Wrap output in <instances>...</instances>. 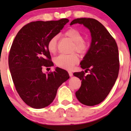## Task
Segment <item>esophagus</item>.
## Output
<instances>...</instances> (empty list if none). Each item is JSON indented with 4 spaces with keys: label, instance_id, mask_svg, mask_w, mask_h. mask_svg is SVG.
<instances>
[{
    "label": "esophagus",
    "instance_id": "esophagus-1",
    "mask_svg": "<svg viewBox=\"0 0 131 131\" xmlns=\"http://www.w3.org/2000/svg\"><path fill=\"white\" fill-rule=\"evenodd\" d=\"M69 76H70V77H71V76H73V73L71 72V71H69Z\"/></svg>",
    "mask_w": 131,
    "mask_h": 131
}]
</instances>
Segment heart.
Instances as JSON below:
<instances>
[{"label":"heart","mask_w":131,"mask_h":131,"mask_svg":"<svg viewBox=\"0 0 131 131\" xmlns=\"http://www.w3.org/2000/svg\"><path fill=\"white\" fill-rule=\"evenodd\" d=\"M66 36L69 37L74 42L71 51L78 52L80 54H84L89 49V44L83 39V36L78 30L70 28L64 33ZM58 36H53L51 37L47 43L48 51L51 53L54 54L57 50ZM79 61L78 55L75 53L71 54H61L55 58L54 61L58 67L66 70H71Z\"/></svg>","instance_id":"obj_1"}]
</instances>
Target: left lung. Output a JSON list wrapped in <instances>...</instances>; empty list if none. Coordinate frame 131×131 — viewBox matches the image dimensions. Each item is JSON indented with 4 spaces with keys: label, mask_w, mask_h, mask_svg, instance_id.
<instances>
[{
    "label": "left lung",
    "mask_w": 131,
    "mask_h": 131,
    "mask_svg": "<svg viewBox=\"0 0 131 131\" xmlns=\"http://www.w3.org/2000/svg\"><path fill=\"white\" fill-rule=\"evenodd\" d=\"M76 23L89 28L92 42L80 62L85 71L73 73L82 80L76 96L83 104L93 106L104 100L115 83L120 68L119 51L115 39L98 21L80 18L73 20L70 25Z\"/></svg>",
    "instance_id": "8db88e82"
}]
</instances>
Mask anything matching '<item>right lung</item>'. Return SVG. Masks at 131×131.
<instances>
[{"label":"right lung","mask_w":131,"mask_h":131,"mask_svg":"<svg viewBox=\"0 0 131 131\" xmlns=\"http://www.w3.org/2000/svg\"><path fill=\"white\" fill-rule=\"evenodd\" d=\"M69 20L33 21L21 28L12 42L9 67L15 89L26 104L35 108L47 107L55 99L57 90L70 76L57 67L46 74L43 67L53 65L48 51L49 39L60 33Z\"/></svg>","instance_id":"right-lung-1"}]
</instances>
